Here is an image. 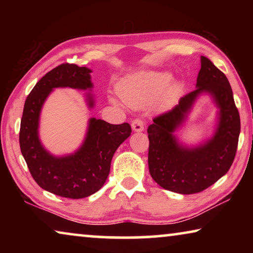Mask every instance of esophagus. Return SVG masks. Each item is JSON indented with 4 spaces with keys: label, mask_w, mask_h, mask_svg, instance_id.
<instances>
[{
    "label": "esophagus",
    "mask_w": 253,
    "mask_h": 253,
    "mask_svg": "<svg viewBox=\"0 0 253 253\" xmlns=\"http://www.w3.org/2000/svg\"><path fill=\"white\" fill-rule=\"evenodd\" d=\"M144 126L145 123L141 119H136L131 122V127H132V130L136 131V132H141V131L144 130Z\"/></svg>",
    "instance_id": "esophagus-1"
}]
</instances>
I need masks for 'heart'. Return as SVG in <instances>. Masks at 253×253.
<instances>
[{
  "label": "heart",
  "instance_id": "obj_1",
  "mask_svg": "<svg viewBox=\"0 0 253 253\" xmlns=\"http://www.w3.org/2000/svg\"><path fill=\"white\" fill-rule=\"evenodd\" d=\"M171 75L167 71H145L122 79L117 85V91L123 101L129 106H143L159 95L162 106L176 102L183 92L181 82H170ZM115 102V99H112Z\"/></svg>",
  "mask_w": 253,
  "mask_h": 253
}]
</instances>
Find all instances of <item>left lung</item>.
Returning a JSON list of instances; mask_svg holds the SVG:
<instances>
[{"label":"left lung","mask_w":253,"mask_h":253,"mask_svg":"<svg viewBox=\"0 0 253 253\" xmlns=\"http://www.w3.org/2000/svg\"><path fill=\"white\" fill-rule=\"evenodd\" d=\"M195 91L178 105L157 116L148 126V169L152 178L169 191L192 195L203 191L227 174L236 155L241 132L240 114L226 75L209 58L200 57ZM207 92L219 109L214 134L197 147L183 145L174 132L187 118L196 99Z\"/></svg>","instance_id":"obj_1"}]
</instances>
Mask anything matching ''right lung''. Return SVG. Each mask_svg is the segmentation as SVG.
<instances>
[{
	"instance_id": "obj_1",
	"label": "right lung",
	"mask_w": 253,
	"mask_h": 253,
	"mask_svg": "<svg viewBox=\"0 0 253 253\" xmlns=\"http://www.w3.org/2000/svg\"><path fill=\"white\" fill-rule=\"evenodd\" d=\"M91 69L69 63L47 72L26 98L20 121V151L31 175L43 190L65 198L81 199L99 191L109 175L114 153L131 134L129 123L110 124L92 117L84 141L74 153L56 157L43 147L39 121L48 95L57 87L91 91ZM85 96L88 108H93L94 96L91 92Z\"/></svg>"
}]
</instances>
